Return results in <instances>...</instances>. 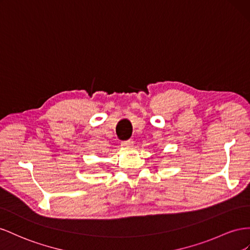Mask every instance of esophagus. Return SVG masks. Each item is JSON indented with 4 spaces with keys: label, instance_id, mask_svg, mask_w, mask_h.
I'll return each mask as SVG.
<instances>
[{
    "label": "esophagus",
    "instance_id": "34e87169",
    "mask_svg": "<svg viewBox=\"0 0 250 250\" xmlns=\"http://www.w3.org/2000/svg\"><path fill=\"white\" fill-rule=\"evenodd\" d=\"M133 146H134V144L132 140H125V141L121 142V146H124L125 148H131V147H133Z\"/></svg>",
    "mask_w": 250,
    "mask_h": 250
}]
</instances>
